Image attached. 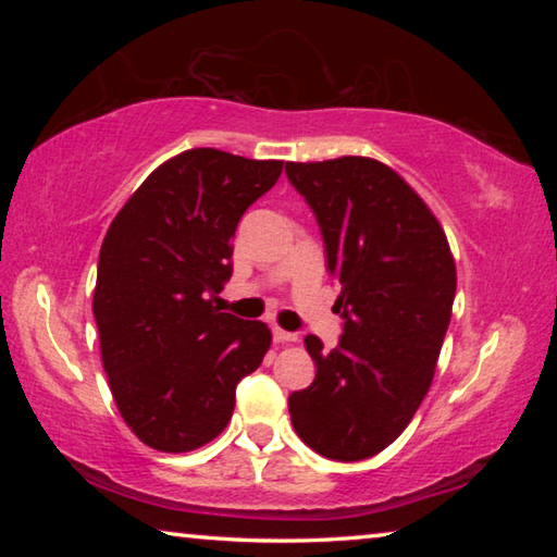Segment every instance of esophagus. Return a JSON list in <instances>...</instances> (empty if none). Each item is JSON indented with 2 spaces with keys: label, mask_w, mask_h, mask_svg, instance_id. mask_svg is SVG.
Instances as JSON below:
<instances>
[{
  "label": "esophagus",
  "mask_w": 557,
  "mask_h": 557,
  "mask_svg": "<svg viewBox=\"0 0 557 557\" xmlns=\"http://www.w3.org/2000/svg\"><path fill=\"white\" fill-rule=\"evenodd\" d=\"M272 336H275L277 344H295V342H299V334L285 332V329H280V326L272 329Z\"/></svg>",
  "instance_id": "esophagus-1"
}]
</instances>
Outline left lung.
I'll return each mask as SVG.
<instances>
[{
	"label": "left lung",
	"instance_id": "8db88e82",
	"mask_svg": "<svg viewBox=\"0 0 557 557\" xmlns=\"http://www.w3.org/2000/svg\"><path fill=\"white\" fill-rule=\"evenodd\" d=\"M285 172L322 228L346 319L332 351L305 338L317 375L289 395L292 425L317 455L358 461L398 440L430 391L457 292L455 258L430 206L379 159L287 162Z\"/></svg>",
	"mask_w": 557,
	"mask_h": 557
}]
</instances>
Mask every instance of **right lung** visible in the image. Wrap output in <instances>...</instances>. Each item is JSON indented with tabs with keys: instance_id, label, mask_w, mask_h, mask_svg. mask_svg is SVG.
I'll return each mask as SVG.
<instances>
[{
	"instance_id": "add662e5",
	"label": "right lung",
	"mask_w": 557,
	"mask_h": 557,
	"mask_svg": "<svg viewBox=\"0 0 557 557\" xmlns=\"http://www.w3.org/2000/svg\"><path fill=\"white\" fill-rule=\"evenodd\" d=\"M280 159L196 147L166 159L112 219L92 314L117 410L139 442L191 451L231 422L235 385L258 369L268 324L219 312L240 215L282 174Z\"/></svg>"
}]
</instances>
